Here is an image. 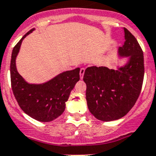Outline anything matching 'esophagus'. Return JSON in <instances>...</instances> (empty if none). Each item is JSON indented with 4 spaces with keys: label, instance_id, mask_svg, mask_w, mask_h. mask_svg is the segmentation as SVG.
<instances>
[{
    "label": "esophagus",
    "instance_id": "1",
    "mask_svg": "<svg viewBox=\"0 0 156 156\" xmlns=\"http://www.w3.org/2000/svg\"><path fill=\"white\" fill-rule=\"evenodd\" d=\"M84 73H85V69L81 68L80 71V79H83V75H84Z\"/></svg>",
    "mask_w": 156,
    "mask_h": 156
}]
</instances>
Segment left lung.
I'll return each mask as SVG.
<instances>
[{"label": "left lung", "instance_id": "1", "mask_svg": "<svg viewBox=\"0 0 156 156\" xmlns=\"http://www.w3.org/2000/svg\"><path fill=\"white\" fill-rule=\"evenodd\" d=\"M124 33L126 41L119 48V55L129 58L127 63L117 69L105 66L88 67L83 76L88 108L95 118L105 122L126 115L137 101L142 87V49L129 30L124 28Z\"/></svg>", "mask_w": 156, "mask_h": 156}]
</instances>
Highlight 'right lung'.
I'll use <instances>...</instances> for the list:
<instances>
[{"instance_id":"add662e5","label":"right lung","mask_w":156,"mask_h":156,"mask_svg":"<svg viewBox=\"0 0 156 156\" xmlns=\"http://www.w3.org/2000/svg\"><path fill=\"white\" fill-rule=\"evenodd\" d=\"M25 34L12 50L10 65L11 83L14 96L25 113L36 120L50 122L63 113L70 92L80 80V70L76 68L58 74L41 84H30L18 73L16 59L22 41L34 31Z\"/></svg>"}]
</instances>
